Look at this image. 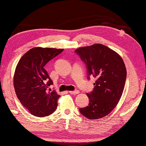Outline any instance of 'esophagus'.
Wrapping results in <instances>:
<instances>
[{"mask_svg":"<svg viewBox=\"0 0 146 146\" xmlns=\"http://www.w3.org/2000/svg\"><path fill=\"white\" fill-rule=\"evenodd\" d=\"M69 93H71V95H77L78 93H80V91L79 90H75V91H69Z\"/></svg>","mask_w":146,"mask_h":146,"instance_id":"34e87169","label":"esophagus"}]
</instances>
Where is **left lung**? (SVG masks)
I'll list each match as a JSON object with an SVG mask.
<instances>
[{"instance_id":"8db88e82","label":"left lung","mask_w":146,"mask_h":146,"mask_svg":"<svg viewBox=\"0 0 146 146\" xmlns=\"http://www.w3.org/2000/svg\"><path fill=\"white\" fill-rule=\"evenodd\" d=\"M86 64L88 75L97 80L93 92L87 93L89 104L80 108L89 119L106 116L116 107L124 88L126 68L121 57L102 44H94L75 51Z\"/></svg>"}]
</instances>
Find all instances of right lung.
<instances>
[{"mask_svg":"<svg viewBox=\"0 0 146 146\" xmlns=\"http://www.w3.org/2000/svg\"><path fill=\"white\" fill-rule=\"evenodd\" d=\"M63 51V48H32L22 56L16 66L15 92L22 104L34 116H48L56 109L60 95L55 90H48L53 82L44 66Z\"/></svg>","mask_w":146,"mask_h":146,"instance_id":"right-lung-1","label":"right lung"}]
</instances>
